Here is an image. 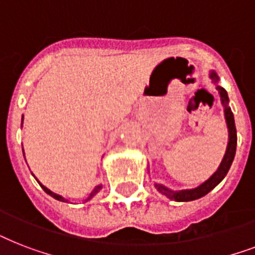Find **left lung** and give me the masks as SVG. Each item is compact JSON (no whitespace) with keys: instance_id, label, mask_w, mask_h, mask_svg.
Segmentation results:
<instances>
[{"instance_id":"1","label":"left lung","mask_w":255,"mask_h":255,"mask_svg":"<svg viewBox=\"0 0 255 255\" xmlns=\"http://www.w3.org/2000/svg\"><path fill=\"white\" fill-rule=\"evenodd\" d=\"M212 79H214V82L217 81L218 78L216 75V73L212 71L210 74ZM217 90L221 95L222 104L225 106V118H226V124H228V128H229V143H228V149H226V153L224 156V160H222L221 165L218 168V170L212 176V177L205 181L204 184H201L197 188L194 189H188V190H178V192H174V190H170L168 188H165L164 185H160V184H156V188L159 192H161L163 194H165L167 197H169L170 200H174V201H192V200H197V198L205 196L213 189L214 186H217L220 182L222 181V178L225 177L228 170H229L230 165L233 163L234 155H236V147H237V129H236V124H234V116L233 112L230 110V107H228V102H229V98H228V92L225 91V88L217 86Z\"/></svg>"}]
</instances>
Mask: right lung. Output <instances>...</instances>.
I'll return each instance as SVG.
<instances>
[{
  "mask_svg": "<svg viewBox=\"0 0 255 255\" xmlns=\"http://www.w3.org/2000/svg\"><path fill=\"white\" fill-rule=\"evenodd\" d=\"M39 185H41V186H42V189L45 190V192H46V193H47V194H50V196H51V197H54V198H55V200H59V201H65V198H63V197H61V196H59V194H55V193H53V192H51V190H49V189H47V188H46V186H43V185H42V184H39ZM100 188H102V186H100V185H98V186H96L95 189L92 190V193L90 194V196H88V198H87V200H90V198H92V197H94V196H95V194L98 193V192H99V190H100Z\"/></svg>",
  "mask_w": 255,
  "mask_h": 255,
  "instance_id": "add662e5",
  "label": "right lung"
}]
</instances>
